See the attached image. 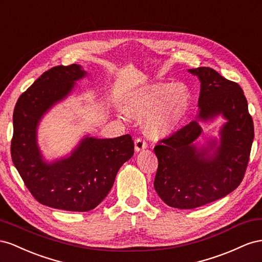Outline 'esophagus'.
Returning a JSON list of instances; mask_svg holds the SVG:
<instances>
[{"instance_id": "esophagus-1", "label": "esophagus", "mask_w": 262, "mask_h": 262, "mask_svg": "<svg viewBox=\"0 0 262 262\" xmlns=\"http://www.w3.org/2000/svg\"><path fill=\"white\" fill-rule=\"evenodd\" d=\"M146 147H147L146 143L141 138H138L135 140V151L136 152L144 150V149H146Z\"/></svg>"}]
</instances>
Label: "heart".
Instances as JSON below:
<instances>
[{
    "mask_svg": "<svg viewBox=\"0 0 262 262\" xmlns=\"http://www.w3.org/2000/svg\"><path fill=\"white\" fill-rule=\"evenodd\" d=\"M192 104L190 90L183 84L155 82L141 85L127 96L125 108L134 118H146L144 132L154 140L173 136Z\"/></svg>",
    "mask_w": 262,
    "mask_h": 262,
    "instance_id": "obj_1",
    "label": "heart"
}]
</instances>
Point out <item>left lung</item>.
<instances>
[{"instance_id":"obj_1","label":"left lung","mask_w":262,"mask_h":262,"mask_svg":"<svg viewBox=\"0 0 262 262\" xmlns=\"http://www.w3.org/2000/svg\"><path fill=\"white\" fill-rule=\"evenodd\" d=\"M201 88L196 118L155 147V190L167 205L190 210L222 199L243 181L253 141V123L242 88L212 68L188 70ZM222 116L219 137L205 138L201 122Z\"/></svg>"}]
</instances>
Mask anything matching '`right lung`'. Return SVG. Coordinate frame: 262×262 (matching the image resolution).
<instances>
[{
    "label": "right lung",
    "mask_w": 262,
    "mask_h": 262,
    "mask_svg": "<svg viewBox=\"0 0 262 262\" xmlns=\"http://www.w3.org/2000/svg\"><path fill=\"white\" fill-rule=\"evenodd\" d=\"M89 76L82 66H58L43 72L19 96L13 114L11 154L15 168L33 196L58 210L88 212L106 198L119 168L134 155L130 135L82 137L60 158H45L38 144L43 116L74 92Z\"/></svg>",
    "instance_id": "add662e5"
}]
</instances>
